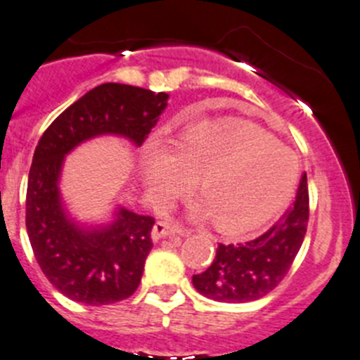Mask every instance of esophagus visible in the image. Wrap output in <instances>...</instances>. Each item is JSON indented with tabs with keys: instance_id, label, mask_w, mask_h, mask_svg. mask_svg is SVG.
Segmentation results:
<instances>
[{
	"instance_id": "esophagus-1",
	"label": "esophagus",
	"mask_w": 360,
	"mask_h": 360,
	"mask_svg": "<svg viewBox=\"0 0 360 360\" xmlns=\"http://www.w3.org/2000/svg\"><path fill=\"white\" fill-rule=\"evenodd\" d=\"M183 233L181 231V227L174 226V224H170V221H156L153 227V233H150V238H153V241H160L163 240V238L170 236V234H179Z\"/></svg>"
}]
</instances>
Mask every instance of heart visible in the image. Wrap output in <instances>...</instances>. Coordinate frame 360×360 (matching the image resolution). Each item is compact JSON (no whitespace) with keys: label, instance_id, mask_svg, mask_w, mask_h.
<instances>
[{"label":"heart","instance_id":"b5f03b06","mask_svg":"<svg viewBox=\"0 0 360 360\" xmlns=\"http://www.w3.org/2000/svg\"><path fill=\"white\" fill-rule=\"evenodd\" d=\"M300 174L293 150L254 126L202 124L179 140L154 134L142 154V177L154 202L167 204L200 176L199 217L218 229L245 233L290 204Z\"/></svg>","mask_w":360,"mask_h":360}]
</instances>
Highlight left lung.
I'll list each match as a JSON object with an SVG mask.
<instances>
[{
	"label": "left lung",
	"instance_id": "obj_1",
	"mask_svg": "<svg viewBox=\"0 0 360 360\" xmlns=\"http://www.w3.org/2000/svg\"><path fill=\"white\" fill-rule=\"evenodd\" d=\"M309 220L307 176H302L293 206L270 231L248 243L218 245L206 271L191 277L202 297L245 304L270 293L290 271L304 241Z\"/></svg>",
	"mask_w": 360,
	"mask_h": 360
}]
</instances>
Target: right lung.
I'll return each instance as SVG.
<instances>
[{
	"label": "right lung",
	"instance_id": "1",
	"mask_svg": "<svg viewBox=\"0 0 360 360\" xmlns=\"http://www.w3.org/2000/svg\"><path fill=\"white\" fill-rule=\"evenodd\" d=\"M169 94L103 83L55 119L33 154L26 191V231L40 270L74 302L126 300L142 281L154 218L117 206L103 224L70 217L60 191L65 156L83 142L113 134L140 147L167 108Z\"/></svg>",
	"mask_w": 360,
	"mask_h": 360
}]
</instances>
